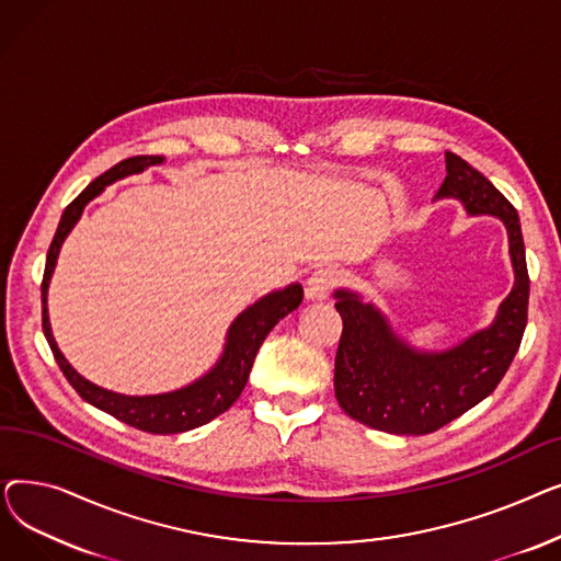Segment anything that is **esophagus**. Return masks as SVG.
I'll list each match as a JSON object with an SVG mask.
<instances>
[{
	"mask_svg": "<svg viewBox=\"0 0 561 561\" xmlns=\"http://www.w3.org/2000/svg\"><path fill=\"white\" fill-rule=\"evenodd\" d=\"M336 282H339V273L332 268V265L313 271L305 284V298L307 300H325Z\"/></svg>",
	"mask_w": 561,
	"mask_h": 561,
	"instance_id": "34e87169",
	"label": "esophagus"
}]
</instances>
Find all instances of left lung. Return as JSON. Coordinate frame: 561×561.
I'll use <instances>...</instances> for the list:
<instances>
[{"mask_svg": "<svg viewBox=\"0 0 561 561\" xmlns=\"http://www.w3.org/2000/svg\"><path fill=\"white\" fill-rule=\"evenodd\" d=\"M446 172L436 199L453 197L463 204L468 216L503 220L514 286L489 328L434 352L409 345L362 293L334 290L336 311L343 318L334 393L350 419L379 432L430 434L473 409L505 377L527 325L529 277L516 209L480 170L453 152H446Z\"/></svg>", "mask_w": 561, "mask_h": 561, "instance_id": "obj_1", "label": "left lung"}]
</instances>
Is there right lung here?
<instances>
[{"label": "right lung", "mask_w": 561, "mask_h": 561, "mask_svg": "<svg viewBox=\"0 0 561 561\" xmlns=\"http://www.w3.org/2000/svg\"><path fill=\"white\" fill-rule=\"evenodd\" d=\"M163 157H131L125 159L104 174H100L93 184H88L70 204L58 222V229L54 233V241L47 252L45 263V275H43V332L45 339L54 352L56 364L61 366L66 379L72 385V389L93 407L106 411L113 419L123 421L136 430L150 432V434H180L195 430L204 423L214 421L227 411L236 400H239L241 391L248 385V377L254 364L256 352L265 336L277 322L296 311L302 302V286L300 284H288L286 288L273 290L268 296L259 298L254 305H250L245 311L233 318V322L227 330L225 350L220 359L211 370H206L199 379L191 381V385L168 391V393H154V396H125L115 393L108 389H102L93 385L91 379L81 377L70 362L64 357V352L58 350L51 325H49V313H47V288L56 268L58 252H61L64 241L72 227L79 222L85 204L95 199L106 186H111L117 180H125L129 174H138L150 165H161Z\"/></svg>", "instance_id": "add662e5"}]
</instances>
